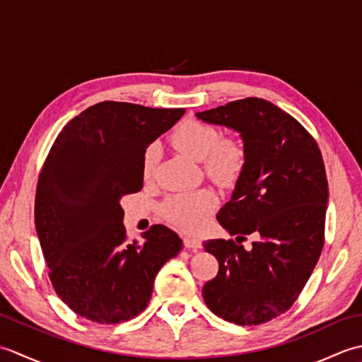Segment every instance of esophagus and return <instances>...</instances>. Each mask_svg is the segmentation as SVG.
<instances>
[{
    "mask_svg": "<svg viewBox=\"0 0 362 362\" xmlns=\"http://www.w3.org/2000/svg\"><path fill=\"white\" fill-rule=\"evenodd\" d=\"M183 245H185L187 249H191V250H199V249H202V243L199 241V240H196V238H193V236H185L183 238Z\"/></svg>",
    "mask_w": 362,
    "mask_h": 362,
    "instance_id": "obj_1",
    "label": "esophagus"
}]
</instances>
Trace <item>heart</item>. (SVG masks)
Segmentation results:
<instances>
[{
  "label": "heart",
  "instance_id": "heart-1",
  "mask_svg": "<svg viewBox=\"0 0 362 362\" xmlns=\"http://www.w3.org/2000/svg\"><path fill=\"white\" fill-rule=\"evenodd\" d=\"M171 143L187 157L202 161L205 174L221 187H232L247 165V149L238 136H221L219 129L199 119H185L171 135ZM160 157L157 144L143 153L141 175L151 180ZM219 199L214 191L201 188L169 196L161 206L168 222L183 232H197L206 226Z\"/></svg>",
  "mask_w": 362,
  "mask_h": 362
}]
</instances>
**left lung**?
I'll use <instances>...</instances> for the list:
<instances>
[{
	"label": "left lung",
	"mask_w": 362,
	"mask_h": 362,
	"mask_svg": "<svg viewBox=\"0 0 362 362\" xmlns=\"http://www.w3.org/2000/svg\"><path fill=\"white\" fill-rule=\"evenodd\" d=\"M196 115L241 134L247 165L216 219L236 242L257 238L249 252L233 240L204 243L219 263L204 300L227 322L266 324L294 305L324 249V158L308 130L266 99H238Z\"/></svg>",
	"instance_id": "left-lung-1"
}]
</instances>
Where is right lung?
<instances>
[{
    "label": "right lung",
    "instance_id": "obj_1",
    "mask_svg": "<svg viewBox=\"0 0 362 362\" xmlns=\"http://www.w3.org/2000/svg\"><path fill=\"white\" fill-rule=\"evenodd\" d=\"M183 109L104 101L62 129L38 175L35 228L54 291L78 316L115 325L148 306L153 280L182 249L152 226L127 241L121 197L143 188V153Z\"/></svg>",
    "mask_w": 362,
    "mask_h": 362
}]
</instances>
